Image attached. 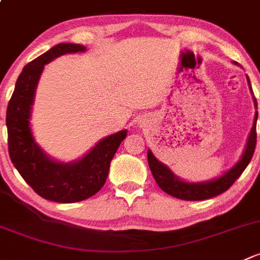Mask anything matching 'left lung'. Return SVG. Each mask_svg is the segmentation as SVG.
Here are the masks:
<instances>
[{
	"instance_id": "1",
	"label": "left lung",
	"mask_w": 260,
	"mask_h": 260,
	"mask_svg": "<svg viewBox=\"0 0 260 260\" xmlns=\"http://www.w3.org/2000/svg\"><path fill=\"white\" fill-rule=\"evenodd\" d=\"M234 65H238L234 62ZM248 85H249V90L251 95H254L253 90H251V85L249 81V77L247 76ZM254 106L258 109L256 105V100L253 96ZM256 120H258V111H255L254 115L253 126H251L249 136H248L247 144H245V149L243 151L242 156L238 160L235 165H233L229 170L221 174L218 178H214L211 180L207 181H197V183H191V181H185L183 179L178 178L175 174L171 171L167 165L162 164L161 161L156 159L152 154L151 150H148V161L150 170H151L152 176H154L155 181L160 189L164 190L167 194L175 197L181 200H204L209 199V198L216 197V195L221 194L225 190H228L230 186L234 184V181L242 175L243 171L248 167L250 162L251 157H253L254 149L256 145Z\"/></svg>"
}]
</instances>
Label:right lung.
Returning <instances> with one entry per match:
<instances>
[{
  "label": "right lung",
  "mask_w": 260,
  "mask_h": 260,
  "mask_svg": "<svg viewBox=\"0 0 260 260\" xmlns=\"http://www.w3.org/2000/svg\"><path fill=\"white\" fill-rule=\"evenodd\" d=\"M79 44H58L23 68L7 106L9 152L20 175L40 197L56 203H76L92 197L105 184L110 162L127 130L101 139L84 156L63 162L53 159L35 140L31 114L45 65L66 53L85 52Z\"/></svg>",
  "instance_id": "obj_1"
}]
</instances>
